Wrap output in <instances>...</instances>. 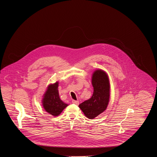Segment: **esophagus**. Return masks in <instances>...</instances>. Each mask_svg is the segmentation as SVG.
<instances>
[{"label": "esophagus", "mask_w": 157, "mask_h": 157, "mask_svg": "<svg viewBox=\"0 0 157 157\" xmlns=\"http://www.w3.org/2000/svg\"><path fill=\"white\" fill-rule=\"evenodd\" d=\"M72 103L73 104H74L76 105H78L79 104V101H75V100H72Z\"/></svg>", "instance_id": "esophagus-1"}]
</instances>
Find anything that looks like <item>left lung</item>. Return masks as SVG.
I'll list each match as a JSON object with an SVG mask.
<instances>
[{"instance_id": "1", "label": "left lung", "mask_w": 157, "mask_h": 157, "mask_svg": "<svg viewBox=\"0 0 157 157\" xmlns=\"http://www.w3.org/2000/svg\"><path fill=\"white\" fill-rule=\"evenodd\" d=\"M92 84L94 88L92 96L79 105L84 115L90 120L104 112L110 98V83L104 71L98 69L93 72Z\"/></svg>"}]
</instances>
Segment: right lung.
<instances>
[{
  "instance_id": "obj_1",
  "label": "right lung",
  "mask_w": 157,
  "mask_h": 157,
  "mask_svg": "<svg viewBox=\"0 0 157 157\" xmlns=\"http://www.w3.org/2000/svg\"><path fill=\"white\" fill-rule=\"evenodd\" d=\"M59 82L49 84L43 95L42 103L45 111L53 117L59 115L63 110L68 106L59 97L58 91Z\"/></svg>"
}]
</instances>
